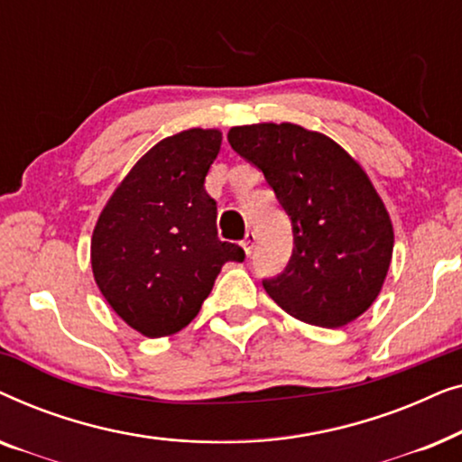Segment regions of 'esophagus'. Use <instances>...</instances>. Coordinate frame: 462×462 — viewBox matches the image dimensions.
<instances>
[{
	"label": "esophagus",
	"instance_id": "1",
	"mask_svg": "<svg viewBox=\"0 0 462 462\" xmlns=\"http://www.w3.org/2000/svg\"><path fill=\"white\" fill-rule=\"evenodd\" d=\"M254 244H256V236H254V231H248L245 233V237L242 239V248H244V252L245 254H252V250H254Z\"/></svg>",
	"mask_w": 462,
	"mask_h": 462
}]
</instances>
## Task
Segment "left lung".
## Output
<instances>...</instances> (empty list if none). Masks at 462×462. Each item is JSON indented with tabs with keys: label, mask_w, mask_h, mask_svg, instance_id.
<instances>
[{
	"label": "left lung",
	"mask_w": 462,
	"mask_h": 462,
	"mask_svg": "<svg viewBox=\"0 0 462 462\" xmlns=\"http://www.w3.org/2000/svg\"><path fill=\"white\" fill-rule=\"evenodd\" d=\"M292 223L294 250L267 294L292 318L340 328L368 311L393 256V225L365 170L330 136L299 124L229 130Z\"/></svg>",
	"instance_id": "obj_1"
}]
</instances>
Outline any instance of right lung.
I'll list each match as a JSON object with an SVG mask.
<instances>
[{
  "label": "right lung",
  "mask_w": 462,
  "mask_h": 462,
  "mask_svg": "<svg viewBox=\"0 0 462 462\" xmlns=\"http://www.w3.org/2000/svg\"><path fill=\"white\" fill-rule=\"evenodd\" d=\"M220 143L217 128L163 138L124 176L94 226V282L113 311L147 338L191 324L223 264L245 256L218 239L217 201L204 189Z\"/></svg>",
  "instance_id": "1"
}]
</instances>
